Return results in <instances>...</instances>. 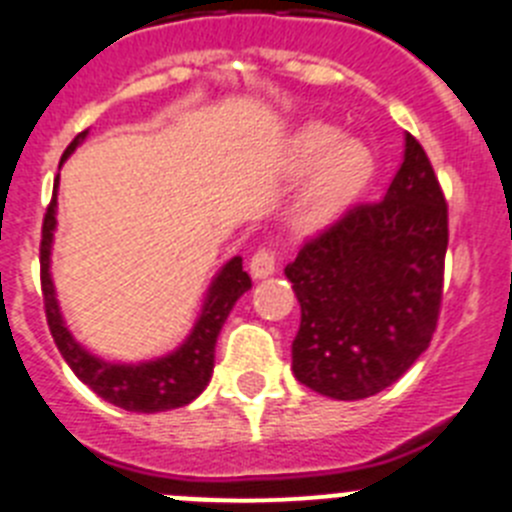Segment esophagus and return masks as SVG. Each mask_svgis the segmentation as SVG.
Segmentation results:
<instances>
[{
  "label": "esophagus",
  "instance_id": "esophagus-1",
  "mask_svg": "<svg viewBox=\"0 0 512 512\" xmlns=\"http://www.w3.org/2000/svg\"><path fill=\"white\" fill-rule=\"evenodd\" d=\"M251 274L253 279H266L277 271V256L271 248H259V251L251 256Z\"/></svg>",
  "mask_w": 512,
  "mask_h": 512
}]
</instances>
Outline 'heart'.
<instances>
[{"instance_id":"heart-1","label":"heart","mask_w":512,"mask_h":512,"mask_svg":"<svg viewBox=\"0 0 512 512\" xmlns=\"http://www.w3.org/2000/svg\"><path fill=\"white\" fill-rule=\"evenodd\" d=\"M289 171H310L295 205V223L305 230H315L356 200V194L372 176L374 158L361 140L346 138L333 125L312 122L295 135L289 146Z\"/></svg>"}]
</instances>
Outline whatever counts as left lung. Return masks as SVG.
<instances>
[{
    "instance_id": "8db88e82",
    "label": "left lung",
    "mask_w": 512,
    "mask_h": 512,
    "mask_svg": "<svg viewBox=\"0 0 512 512\" xmlns=\"http://www.w3.org/2000/svg\"><path fill=\"white\" fill-rule=\"evenodd\" d=\"M449 205L413 135L384 200L343 212L284 274L300 300L297 382L333 400L395 384L433 338L443 297Z\"/></svg>"
}]
</instances>
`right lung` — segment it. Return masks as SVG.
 <instances>
[{"label":"right lung","mask_w":512,"mask_h":512,"mask_svg":"<svg viewBox=\"0 0 512 512\" xmlns=\"http://www.w3.org/2000/svg\"><path fill=\"white\" fill-rule=\"evenodd\" d=\"M87 138V130L76 135L63 151L61 164L76 151L81 140ZM56 189L58 179L53 184V200L43 217V238H40V287H43L45 318L48 328L56 341L58 351L71 366V372L87 384L89 390L97 392L102 400L112 402L117 408L130 410V413H164V410L182 408L189 405L194 397H200L212 377L215 366V343L220 336V328L228 320L235 300L251 289V277L243 271V259L235 256L223 271L217 274L207 292L205 307H202L200 320L194 323V330L187 341L176 348L174 354L161 356L156 361H143V364H110L97 356H92L87 348H81L71 330L66 328L56 302V289L51 282V243L53 230H56Z\"/></svg>","instance_id":"obj_1"}]
</instances>
